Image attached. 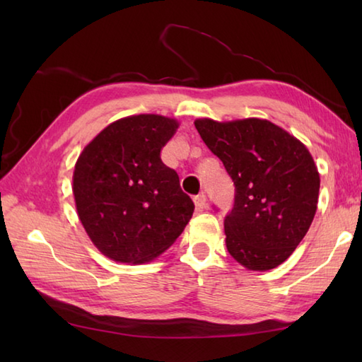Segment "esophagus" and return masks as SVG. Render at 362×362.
Instances as JSON below:
<instances>
[{
  "instance_id": "esophagus-1",
  "label": "esophagus",
  "mask_w": 362,
  "mask_h": 362,
  "mask_svg": "<svg viewBox=\"0 0 362 362\" xmlns=\"http://www.w3.org/2000/svg\"><path fill=\"white\" fill-rule=\"evenodd\" d=\"M194 205H196V209H197V210H202V209H205V205H206V197H205V194H204V193L194 197Z\"/></svg>"
}]
</instances>
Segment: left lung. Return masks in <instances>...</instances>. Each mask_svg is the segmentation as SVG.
Wrapping results in <instances>:
<instances>
[{
    "instance_id": "left-lung-1",
    "label": "left lung",
    "mask_w": 362,
    "mask_h": 362,
    "mask_svg": "<svg viewBox=\"0 0 362 362\" xmlns=\"http://www.w3.org/2000/svg\"><path fill=\"white\" fill-rule=\"evenodd\" d=\"M194 126L235 183L224 221L228 253L249 271L280 266L317 210L320 175L308 148L267 119L199 118Z\"/></svg>"
}]
</instances>
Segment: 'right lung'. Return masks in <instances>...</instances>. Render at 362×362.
Returning <instances> with one entry per match:
<instances>
[{
    "mask_svg": "<svg viewBox=\"0 0 362 362\" xmlns=\"http://www.w3.org/2000/svg\"><path fill=\"white\" fill-rule=\"evenodd\" d=\"M179 121L143 113L113 121L74 165L73 194L95 247L117 263L143 264L168 250L194 211L160 151Z\"/></svg>",
    "mask_w": 362,
    "mask_h": 362,
    "instance_id": "obj_1",
    "label": "right lung"
}]
</instances>
